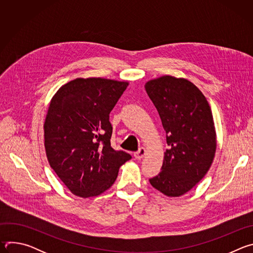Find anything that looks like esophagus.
I'll return each mask as SVG.
<instances>
[{
    "label": "esophagus",
    "mask_w": 253,
    "mask_h": 253,
    "mask_svg": "<svg viewBox=\"0 0 253 253\" xmlns=\"http://www.w3.org/2000/svg\"><path fill=\"white\" fill-rule=\"evenodd\" d=\"M145 155H146V149L145 148H140L137 152L134 153V157L136 159H142Z\"/></svg>",
    "instance_id": "34e87169"
}]
</instances>
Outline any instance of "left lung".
<instances>
[{
	"instance_id": "obj_1",
	"label": "left lung",
	"mask_w": 253,
	"mask_h": 253,
	"mask_svg": "<svg viewBox=\"0 0 253 253\" xmlns=\"http://www.w3.org/2000/svg\"><path fill=\"white\" fill-rule=\"evenodd\" d=\"M166 132L169 148L150 184L168 197L190 191L209 170L216 151L211 108L189 80L164 75L145 83Z\"/></svg>"
}]
</instances>
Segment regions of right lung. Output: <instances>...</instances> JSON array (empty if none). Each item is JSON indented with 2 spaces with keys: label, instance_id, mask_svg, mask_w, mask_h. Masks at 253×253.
<instances>
[{
  "label": "right lung",
  "instance_id": "right-lung-1",
  "mask_svg": "<svg viewBox=\"0 0 253 253\" xmlns=\"http://www.w3.org/2000/svg\"><path fill=\"white\" fill-rule=\"evenodd\" d=\"M128 82L77 78L55 93L44 122V145L51 168L76 196L109 189L131 155L111 147L109 114Z\"/></svg>",
  "mask_w": 253,
  "mask_h": 253
}]
</instances>
